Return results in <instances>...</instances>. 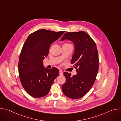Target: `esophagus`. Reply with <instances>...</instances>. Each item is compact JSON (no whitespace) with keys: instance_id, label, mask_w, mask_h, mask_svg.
I'll list each match as a JSON object with an SVG mask.
<instances>
[{"instance_id":"34e87169","label":"esophagus","mask_w":121,"mask_h":121,"mask_svg":"<svg viewBox=\"0 0 121 121\" xmlns=\"http://www.w3.org/2000/svg\"><path fill=\"white\" fill-rule=\"evenodd\" d=\"M59 75H61V76H62V75H63V73L62 72V71L61 70H60V71H59Z\"/></svg>"}]
</instances>
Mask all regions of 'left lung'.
<instances>
[{
	"instance_id": "8db88e82",
	"label": "left lung",
	"mask_w": 121,
	"mask_h": 121,
	"mask_svg": "<svg viewBox=\"0 0 121 121\" xmlns=\"http://www.w3.org/2000/svg\"><path fill=\"white\" fill-rule=\"evenodd\" d=\"M69 40L75 45L71 63L76 69L77 75L64 73L66 78L62 90L67 97L78 99L87 94L94 84L99 70V56L96 43L83 31L65 33L61 41Z\"/></svg>"
}]
</instances>
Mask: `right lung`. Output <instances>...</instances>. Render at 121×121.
<instances>
[{"mask_svg":"<svg viewBox=\"0 0 121 121\" xmlns=\"http://www.w3.org/2000/svg\"><path fill=\"white\" fill-rule=\"evenodd\" d=\"M65 32L39 30L31 33L24 43L19 61V77L24 90L34 98L47 95L59 74L56 67L44 68L43 61L48 56L51 44Z\"/></svg>","mask_w":121,"mask_h":121,"instance_id":"obj_1","label":"right lung"}]
</instances>
